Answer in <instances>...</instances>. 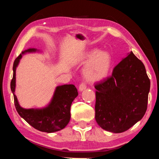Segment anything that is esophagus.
Wrapping results in <instances>:
<instances>
[{"mask_svg":"<svg viewBox=\"0 0 159 159\" xmlns=\"http://www.w3.org/2000/svg\"><path fill=\"white\" fill-rule=\"evenodd\" d=\"M86 89V84H85L84 82L81 83V84H80V86H79V91H84V90H85Z\"/></svg>","mask_w":159,"mask_h":159,"instance_id":"1","label":"esophagus"}]
</instances>
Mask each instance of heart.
Here are the masks:
<instances>
[{"label":"heart","mask_w":159,"mask_h":159,"mask_svg":"<svg viewBox=\"0 0 159 159\" xmlns=\"http://www.w3.org/2000/svg\"><path fill=\"white\" fill-rule=\"evenodd\" d=\"M86 63L89 61L84 68V73L90 82L100 81L107 76L111 66V56L107 51H101L94 48L86 51L79 58Z\"/></svg>","instance_id":"b5f03b06"}]
</instances>
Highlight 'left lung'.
<instances>
[{
  "label": "left lung",
  "instance_id": "1",
  "mask_svg": "<svg viewBox=\"0 0 159 159\" xmlns=\"http://www.w3.org/2000/svg\"><path fill=\"white\" fill-rule=\"evenodd\" d=\"M95 118L106 131L122 133L145 115L150 79L141 60L131 52L112 75L95 85Z\"/></svg>",
  "mask_w": 159,
  "mask_h": 159
}]
</instances>
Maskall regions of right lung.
Returning <instances> with one entry per match:
<instances>
[{"label": "right lung", "instance_id": "add662e5", "mask_svg": "<svg viewBox=\"0 0 159 159\" xmlns=\"http://www.w3.org/2000/svg\"><path fill=\"white\" fill-rule=\"evenodd\" d=\"M38 51L35 48H29L23 51L14 61L13 75L11 82V89L13 94L14 103L18 114L34 129L42 132L53 133L64 129L70 121V106L78 94L74 85H63L57 86L53 98L49 105L41 109H25L19 105L17 97L14 93L16 89V70L22 54Z\"/></svg>", "mask_w": 159, "mask_h": 159}]
</instances>
